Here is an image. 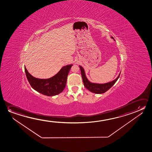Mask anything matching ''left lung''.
<instances>
[{
	"instance_id": "1",
	"label": "left lung",
	"mask_w": 152,
	"mask_h": 152,
	"mask_svg": "<svg viewBox=\"0 0 152 152\" xmlns=\"http://www.w3.org/2000/svg\"><path fill=\"white\" fill-rule=\"evenodd\" d=\"M111 37L113 39V37ZM80 68L81 70V75H82V80H83V82L84 87H86L87 89L90 91L92 92L94 94H104L107 91H108L113 86V84L116 83L121 75V73H120L118 75V77H117V79L111 82H108V83H104V84H96V83H92L90 82L86 77L83 68H82L81 66H80Z\"/></svg>"
}]
</instances>
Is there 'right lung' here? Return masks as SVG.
<instances>
[{"label":"right lung","instance_id":"right-lung-1","mask_svg":"<svg viewBox=\"0 0 152 152\" xmlns=\"http://www.w3.org/2000/svg\"><path fill=\"white\" fill-rule=\"evenodd\" d=\"M72 64L63 67L54 77L48 79L33 77L25 67V71L29 84L34 90L47 96H54L60 94L64 89L68 74Z\"/></svg>","mask_w":152,"mask_h":152}]
</instances>
